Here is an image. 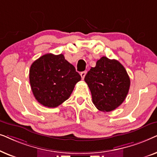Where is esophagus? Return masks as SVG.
I'll list each match as a JSON object with an SVG mask.
<instances>
[{"instance_id": "1", "label": "esophagus", "mask_w": 157, "mask_h": 157, "mask_svg": "<svg viewBox=\"0 0 157 157\" xmlns=\"http://www.w3.org/2000/svg\"><path fill=\"white\" fill-rule=\"evenodd\" d=\"M86 74V71H83V72H81V74H80L81 76V78H82L83 80V78H84Z\"/></svg>"}]
</instances>
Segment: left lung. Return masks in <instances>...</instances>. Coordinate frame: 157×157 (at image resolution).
<instances>
[{"label": "left lung", "instance_id": "8db88e82", "mask_svg": "<svg viewBox=\"0 0 157 157\" xmlns=\"http://www.w3.org/2000/svg\"><path fill=\"white\" fill-rule=\"evenodd\" d=\"M84 80L98 110L109 112L121 105L127 96L130 78L125 68L115 59L103 56L91 67Z\"/></svg>", "mask_w": 157, "mask_h": 157}]
</instances>
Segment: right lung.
Listing matches in <instances>:
<instances>
[{
    "label": "right lung",
    "mask_w": 157,
    "mask_h": 157,
    "mask_svg": "<svg viewBox=\"0 0 157 157\" xmlns=\"http://www.w3.org/2000/svg\"><path fill=\"white\" fill-rule=\"evenodd\" d=\"M81 77L63 54L47 53L32 63L29 71L31 90L43 106L55 108L67 100Z\"/></svg>",
    "instance_id": "add662e5"
}]
</instances>
